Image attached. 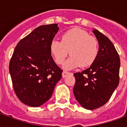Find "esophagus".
Listing matches in <instances>:
<instances>
[{"label": "esophagus", "instance_id": "1", "mask_svg": "<svg viewBox=\"0 0 127 127\" xmlns=\"http://www.w3.org/2000/svg\"><path fill=\"white\" fill-rule=\"evenodd\" d=\"M71 73H69V72H67V71H64L63 72V77H66V75H68L71 74Z\"/></svg>", "mask_w": 127, "mask_h": 127}]
</instances>
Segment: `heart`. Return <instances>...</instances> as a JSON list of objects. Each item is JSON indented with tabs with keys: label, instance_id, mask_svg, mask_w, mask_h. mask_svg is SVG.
Returning <instances> with one entry per match:
<instances>
[{
	"label": "heart",
	"instance_id": "b5f03b06",
	"mask_svg": "<svg viewBox=\"0 0 127 127\" xmlns=\"http://www.w3.org/2000/svg\"><path fill=\"white\" fill-rule=\"evenodd\" d=\"M50 52L59 64L64 63L70 52L71 56L65 64V69L86 67L93 63L98 56V41L84 30L72 29L62 35L61 41L51 42Z\"/></svg>",
	"mask_w": 127,
	"mask_h": 127
}]
</instances>
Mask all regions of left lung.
Masks as SVG:
<instances>
[{
  "label": "left lung",
  "mask_w": 127,
  "mask_h": 127,
  "mask_svg": "<svg viewBox=\"0 0 127 127\" xmlns=\"http://www.w3.org/2000/svg\"><path fill=\"white\" fill-rule=\"evenodd\" d=\"M98 43V56L88 69L74 73L73 94L85 109H95L109 101L119 84L120 61L114 45L103 34L94 29Z\"/></svg>",
  "instance_id": "1"
}]
</instances>
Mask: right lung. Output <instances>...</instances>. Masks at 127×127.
Wrapping results in <instances>:
<instances>
[{
	"instance_id": "1",
	"label": "right lung",
	"mask_w": 127,
	"mask_h": 127,
	"mask_svg": "<svg viewBox=\"0 0 127 127\" xmlns=\"http://www.w3.org/2000/svg\"><path fill=\"white\" fill-rule=\"evenodd\" d=\"M59 30L57 24L42 25L20 40L9 63L16 95L23 103L39 107L52 96L63 70L55 63L50 44Z\"/></svg>"
}]
</instances>
